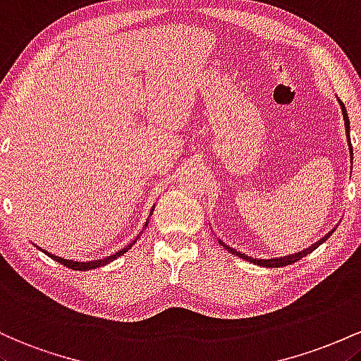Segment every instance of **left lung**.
<instances>
[{"mask_svg": "<svg viewBox=\"0 0 361 361\" xmlns=\"http://www.w3.org/2000/svg\"><path fill=\"white\" fill-rule=\"evenodd\" d=\"M339 105H341L343 119H344V128H346V133H348V145H350V157H351V161H353V148H351V141H350V119H348L346 107H344V104L341 102V100H339ZM333 232H334V230H331L329 233L324 235V237L321 238V240L315 242L314 245L307 247V249H305V250H302V252H295V254H291V256H283V257H276V259H254V257L247 256V254H242V252H238V250L232 249V247L226 245V244H224V242H221V240H218V242H220V244L224 245L225 249L228 250L230 254H233V256H237V257H240V259H245L247 262H254V264L262 266V268H281V266H288V264H293V262L300 261L302 257H305L307 254H310L312 250H315V249H317L319 245L324 244V242H326L327 238H329L331 235H333Z\"/></svg>", "mask_w": 361, "mask_h": 361, "instance_id": "obj_1", "label": "left lung"}]
</instances>
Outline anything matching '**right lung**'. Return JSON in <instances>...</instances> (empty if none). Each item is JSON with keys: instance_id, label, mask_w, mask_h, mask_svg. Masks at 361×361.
<instances>
[{"instance_id": "1", "label": "right lung", "mask_w": 361, "mask_h": 361, "mask_svg": "<svg viewBox=\"0 0 361 361\" xmlns=\"http://www.w3.org/2000/svg\"><path fill=\"white\" fill-rule=\"evenodd\" d=\"M153 208H155V206H153ZM153 208H152V212H149V214L153 213ZM147 225H148V221H147V224H145L143 228H147ZM133 244H135V242H133ZM133 244L126 245V247H124L123 250H119V252L112 254V256H107V257H105V259H97V261H90V262H78V261H70V259H63V257H58V256H54V254H49V252H46V250H42V252H44V254H47V256H49L51 259H54V261L61 262V264H64V266H66V268H70V269H76V271H88V269H97V268H100V266H105V264H107V262H112V261H114V259L121 257V256H123L124 252H128V250L131 249Z\"/></svg>"}]
</instances>
